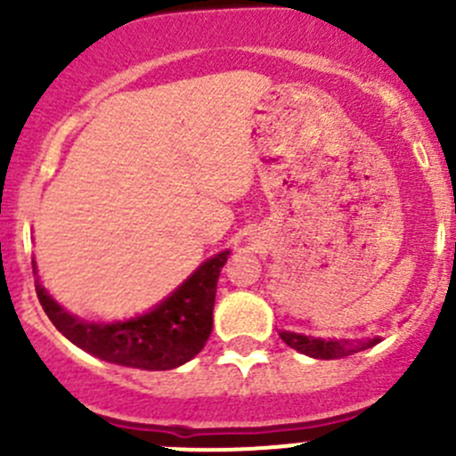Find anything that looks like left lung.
I'll use <instances>...</instances> for the list:
<instances>
[{
	"instance_id": "8db88e82",
	"label": "left lung",
	"mask_w": 456,
	"mask_h": 456,
	"mask_svg": "<svg viewBox=\"0 0 456 456\" xmlns=\"http://www.w3.org/2000/svg\"><path fill=\"white\" fill-rule=\"evenodd\" d=\"M280 338L287 346L296 348V351L305 353V355L315 357V360H339V357H348L357 351L375 346L379 338L366 339V342H355V339H322L311 338V335L293 333V330H280Z\"/></svg>"
}]
</instances>
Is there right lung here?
Returning a JSON list of instances; mask_svg holds the SVG:
<instances>
[{"instance_id": "1", "label": "right lung", "mask_w": 456, "mask_h": 456, "mask_svg": "<svg viewBox=\"0 0 456 456\" xmlns=\"http://www.w3.org/2000/svg\"><path fill=\"white\" fill-rule=\"evenodd\" d=\"M229 251H220L141 314L92 320L63 309L37 280V297L59 333L99 360L142 370H169L196 357L214 326L216 284ZM37 273V265L32 262Z\"/></svg>"}]
</instances>
